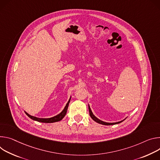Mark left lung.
I'll list each match as a JSON object with an SVG mask.
<instances>
[{
	"label": "left lung",
	"instance_id": "obj_1",
	"mask_svg": "<svg viewBox=\"0 0 160 160\" xmlns=\"http://www.w3.org/2000/svg\"><path fill=\"white\" fill-rule=\"evenodd\" d=\"M88 108H89L90 115L91 118H92V119H93L95 122H98V123H99V124H102V125H116V124H118V123H119V122H121L122 121L125 120V119H124V120H122V121H119V122H103V121H102L98 119V118H97L93 115V112H92V110H91V109H90V106H88Z\"/></svg>",
	"mask_w": 160,
	"mask_h": 160
}]
</instances>
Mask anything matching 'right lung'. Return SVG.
<instances>
[{"instance_id":"1","label":"right lung","mask_w":160,"mask_h":160,"mask_svg":"<svg viewBox=\"0 0 160 160\" xmlns=\"http://www.w3.org/2000/svg\"><path fill=\"white\" fill-rule=\"evenodd\" d=\"M70 98L69 99L68 102H67L66 106L65 107L64 109L62 111V112H60L59 114H58L57 116H55L54 117L52 118H38L36 117H33L32 116H30L29 115L28 113H26V114L30 118H31L33 120H35V121H39V122H46V123H50V122H58V121H60V120H62L64 116H65L66 113H67V109H68V104H69V102H70Z\"/></svg>"}]
</instances>
